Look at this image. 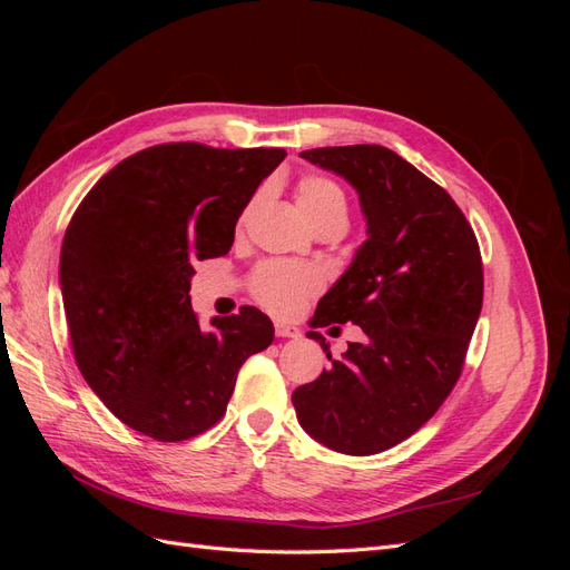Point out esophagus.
<instances>
[{"mask_svg":"<svg viewBox=\"0 0 570 570\" xmlns=\"http://www.w3.org/2000/svg\"><path fill=\"white\" fill-rule=\"evenodd\" d=\"M275 335L278 337H299V327L289 325V323H283V321H275Z\"/></svg>","mask_w":570,"mask_h":570,"instance_id":"obj_1","label":"esophagus"}]
</instances>
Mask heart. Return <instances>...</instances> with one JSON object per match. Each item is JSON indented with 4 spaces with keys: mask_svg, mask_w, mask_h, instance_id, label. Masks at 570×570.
Listing matches in <instances>:
<instances>
[{
    "mask_svg": "<svg viewBox=\"0 0 570 570\" xmlns=\"http://www.w3.org/2000/svg\"><path fill=\"white\" fill-rule=\"evenodd\" d=\"M297 209L308 226L325 218L347 220V197L323 176H304L297 183ZM321 273L312 266L287 262H262L249 278L252 297L278 316H295L299 308L321 289Z\"/></svg>",
    "mask_w": 570,
    "mask_h": 570,
    "instance_id": "b5f03b06",
    "label": "heart"
}]
</instances>
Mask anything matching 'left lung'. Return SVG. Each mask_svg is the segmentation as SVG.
<instances>
[{
  "instance_id": "left-lung-1",
  "label": "left lung",
  "mask_w": 570,
  "mask_h": 570,
  "mask_svg": "<svg viewBox=\"0 0 570 570\" xmlns=\"http://www.w3.org/2000/svg\"><path fill=\"white\" fill-rule=\"evenodd\" d=\"M306 161L347 180L368 239L318 302L312 327L356 323L364 340L292 392L327 450L368 456L411 438L456 385L482 308L475 233L444 189L381 145L318 147ZM331 327V331H333ZM318 340L327 352L325 337Z\"/></svg>"
}]
</instances>
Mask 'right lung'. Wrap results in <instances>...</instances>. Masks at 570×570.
I'll return each instance as SVG.
<instances>
[{
  "label": "right lung",
  "mask_w": 570,
  "mask_h": 570,
  "mask_svg": "<svg viewBox=\"0 0 570 570\" xmlns=\"http://www.w3.org/2000/svg\"><path fill=\"white\" fill-rule=\"evenodd\" d=\"M285 149L166 142L132 154L68 223L59 283L76 364L105 406L159 442L220 421L245 361L273 342L254 306L199 325L193 264L228 254L235 223Z\"/></svg>",
  "instance_id": "right-lung-1"
}]
</instances>
